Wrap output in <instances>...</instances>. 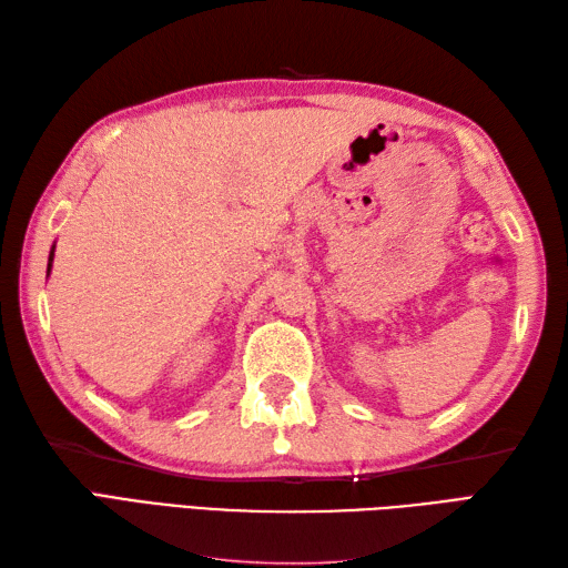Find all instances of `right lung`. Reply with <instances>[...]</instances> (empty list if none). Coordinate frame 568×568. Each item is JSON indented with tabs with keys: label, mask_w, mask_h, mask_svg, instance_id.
<instances>
[{
	"label": "right lung",
	"mask_w": 568,
	"mask_h": 568,
	"mask_svg": "<svg viewBox=\"0 0 568 568\" xmlns=\"http://www.w3.org/2000/svg\"><path fill=\"white\" fill-rule=\"evenodd\" d=\"M52 256H55V246L50 248V258H48V275H50V266H52Z\"/></svg>",
	"instance_id": "right-lung-1"
}]
</instances>
